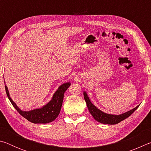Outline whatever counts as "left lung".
<instances>
[{
  "label": "left lung",
  "mask_w": 151,
  "mask_h": 151,
  "mask_svg": "<svg viewBox=\"0 0 151 151\" xmlns=\"http://www.w3.org/2000/svg\"><path fill=\"white\" fill-rule=\"evenodd\" d=\"M84 98L86 101V105H87L88 109L89 110V112H91L92 116L94 117V119L101 123L103 124H116L119 123L120 122L123 121L125 119H127L129 116H131L133 112L136 111L138 107L137 106L135 107L134 109L131 110V111H128L125 113H123L120 115H113V114H109L104 113V112H102L100 110L98 109L96 107L93 105L91 103V101L89 100L87 94L84 92Z\"/></svg>",
  "instance_id": "obj_1"
}]
</instances>
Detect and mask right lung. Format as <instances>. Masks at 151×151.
<instances>
[{
	"label": "right lung",
	"instance_id": "1",
	"mask_svg": "<svg viewBox=\"0 0 151 151\" xmlns=\"http://www.w3.org/2000/svg\"><path fill=\"white\" fill-rule=\"evenodd\" d=\"M70 85V83H67L60 86L53 95L52 100L49 103L41 109H35L30 111H21L11 99L9 96L8 88H7L6 85H5V90H6V95L11 103L20 115L27 119L29 121L32 122V123L46 124L53 121L58 116L61 106H62L64 94Z\"/></svg>",
	"mask_w": 151,
	"mask_h": 151
}]
</instances>
